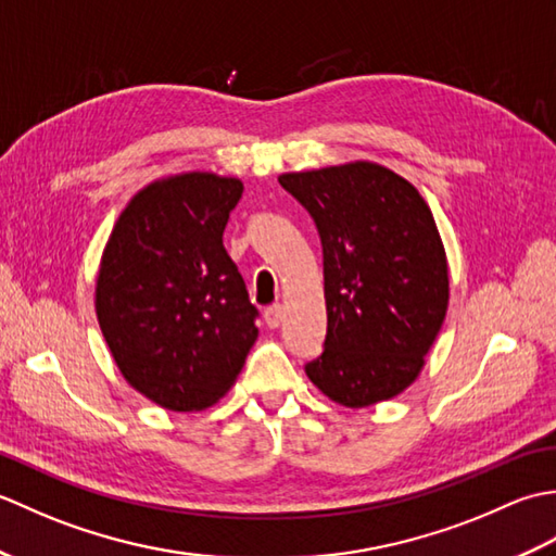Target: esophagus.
<instances>
[{"label":"esophagus","mask_w":556,"mask_h":556,"mask_svg":"<svg viewBox=\"0 0 556 556\" xmlns=\"http://www.w3.org/2000/svg\"><path fill=\"white\" fill-rule=\"evenodd\" d=\"M285 320V305H271V308L265 311V323L269 329H277Z\"/></svg>","instance_id":"obj_1"}]
</instances>
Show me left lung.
I'll use <instances>...</instances> for the list:
<instances>
[{
  "label": "left lung",
  "mask_w": 556,
  "mask_h": 556,
  "mask_svg": "<svg viewBox=\"0 0 556 556\" xmlns=\"http://www.w3.org/2000/svg\"><path fill=\"white\" fill-rule=\"evenodd\" d=\"M323 241L327 339L308 380L346 408L416 382L448 308V265L430 205L377 162L279 174Z\"/></svg>",
  "instance_id": "obj_1"
}]
</instances>
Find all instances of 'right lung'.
Masks as SVG:
<instances>
[{"label":"right lung","mask_w":556,"mask_h":556,"mask_svg":"<svg viewBox=\"0 0 556 556\" xmlns=\"http://www.w3.org/2000/svg\"><path fill=\"white\" fill-rule=\"evenodd\" d=\"M241 193L236 176H162L128 200L104 243L102 337L124 380L167 410L215 406L257 339V311L222 241Z\"/></svg>","instance_id":"1"}]
</instances>
